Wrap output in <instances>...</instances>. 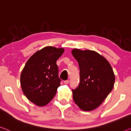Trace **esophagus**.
I'll return each instance as SVG.
<instances>
[{
    "instance_id": "1",
    "label": "esophagus",
    "mask_w": 131,
    "mask_h": 131,
    "mask_svg": "<svg viewBox=\"0 0 131 131\" xmlns=\"http://www.w3.org/2000/svg\"><path fill=\"white\" fill-rule=\"evenodd\" d=\"M63 82H64V83H65V84H68V83H69V80H66V81H64Z\"/></svg>"
}]
</instances>
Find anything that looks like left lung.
Returning a JSON list of instances; mask_svg holds the SVG:
<instances>
[{"label":"left lung","mask_w":131,"mask_h":131,"mask_svg":"<svg viewBox=\"0 0 131 131\" xmlns=\"http://www.w3.org/2000/svg\"><path fill=\"white\" fill-rule=\"evenodd\" d=\"M72 55L80 70V82L72 89L73 99L82 110L90 111L97 108L112 91L115 75L109 63L96 52L74 49Z\"/></svg>","instance_id":"left-lung-1"}]
</instances>
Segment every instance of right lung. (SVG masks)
I'll list each match as a JSON object with an SVG mask.
<instances>
[{"label":"right lung","instance_id":"add662e5","mask_svg":"<svg viewBox=\"0 0 131 131\" xmlns=\"http://www.w3.org/2000/svg\"><path fill=\"white\" fill-rule=\"evenodd\" d=\"M63 52V48L45 47L29 58L22 70L20 85L23 92L39 106L50 102L60 85L56 60Z\"/></svg>","mask_w":131,"mask_h":131}]
</instances>
